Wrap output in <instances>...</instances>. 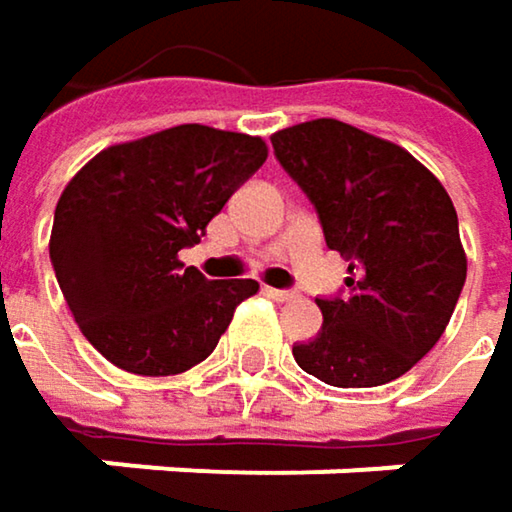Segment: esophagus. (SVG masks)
Returning <instances> with one entry per match:
<instances>
[{
  "label": "esophagus",
  "mask_w": 512,
  "mask_h": 512,
  "mask_svg": "<svg viewBox=\"0 0 512 512\" xmlns=\"http://www.w3.org/2000/svg\"><path fill=\"white\" fill-rule=\"evenodd\" d=\"M266 296L275 299V302H290V299H296L293 290H278V287H266Z\"/></svg>",
  "instance_id": "obj_1"
}]
</instances>
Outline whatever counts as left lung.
I'll list each match as a JSON object with an SVG mask.
<instances>
[{"label": "left lung", "mask_w": 512, "mask_h": 512, "mask_svg": "<svg viewBox=\"0 0 512 512\" xmlns=\"http://www.w3.org/2000/svg\"><path fill=\"white\" fill-rule=\"evenodd\" d=\"M272 148L326 246L350 260L347 293L317 299L323 329L293 347L296 364L335 388L403 376L436 347L465 284L451 195L400 145L335 118L278 130Z\"/></svg>", "instance_id": "1"}]
</instances>
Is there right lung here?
I'll list each match as a JSON object with an SVG mask.
<instances>
[{"instance_id": "right-lung-1", "label": "right lung", "mask_w": 512, "mask_h": 512, "mask_svg": "<svg viewBox=\"0 0 512 512\" xmlns=\"http://www.w3.org/2000/svg\"><path fill=\"white\" fill-rule=\"evenodd\" d=\"M263 159L260 136L180 124L112 145L73 174L55 204L52 269L106 361L174 376L216 350L257 281H207L177 255L204 237Z\"/></svg>"}]
</instances>
